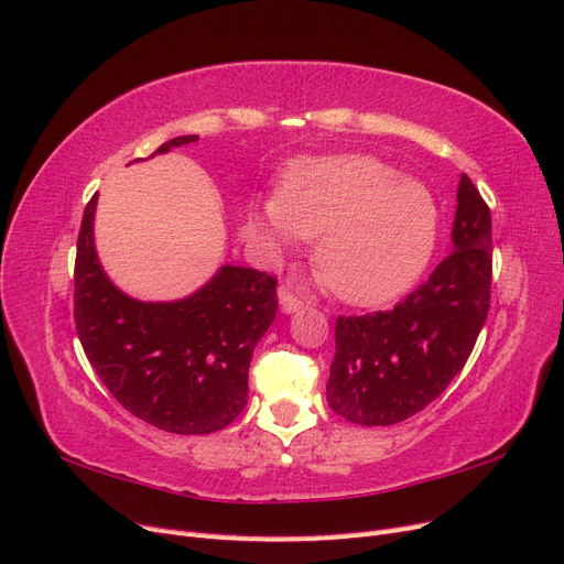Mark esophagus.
Listing matches in <instances>:
<instances>
[{
    "label": "esophagus",
    "instance_id": "1",
    "mask_svg": "<svg viewBox=\"0 0 564 564\" xmlns=\"http://www.w3.org/2000/svg\"><path fill=\"white\" fill-rule=\"evenodd\" d=\"M278 299H280V311H282L284 315H292V313L303 311V301H301L299 296H294L292 292H289V289H280Z\"/></svg>",
    "mask_w": 564,
    "mask_h": 564
}]
</instances>
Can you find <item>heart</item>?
Instances as JSON below:
<instances>
[{
    "mask_svg": "<svg viewBox=\"0 0 564 564\" xmlns=\"http://www.w3.org/2000/svg\"><path fill=\"white\" fill-rule=\"evenodd\" d=\"M251 230L272 251L315 237L313 263L332 292L350 305H381L429 265L437 204L379 158L336 155L299 164L280 199L256 204Z\"/></svg>",
    "mask_w": 564,
    "mask_h": 564,
    "instance_id": "heart-1",
    "label": "heart"
}]
</instances>
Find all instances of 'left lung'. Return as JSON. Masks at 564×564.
Segmentation results:
<instances>
[{
  "mask_svg": "<svg viewBox=\"0 0 564 564\" xmlns=\"http://www.w3.org/2000/svg\"><path fill=\"white\" fill-rule=\"evenodd\" d=\"M491 289V214L460 174L452 253L392 311L336 319L327 402L360 425H392L440 398L482 332Z\"/></svg>",
  "mask_w": 564,
  "mask_h": 564,
  "instance_id": "left-lung-1",
  "label": "left lung"
}]
</instances>
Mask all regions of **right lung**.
I'll return each instance as SVG.
<instances>
[{"mask_svg": "<svg viewBox=\"0 0 564 564\" xmlns=\"http://www.w3.org/2000/svg\"><path fill=\"white\" fill-rule=\"evenodd\" d=\"M178 135L150 158L197 143ZM84 209L75 261V324L98 379L127 412L166 433L226 429L247 404L253 348L278 313L275 278L220 265L178 301H139L117 289L98 261L94 216Z\"/></svg>", "mask_w": 564, "mask_h": 564, "instance_id": "obj_1", "label": "right lung"}]
</instances>
